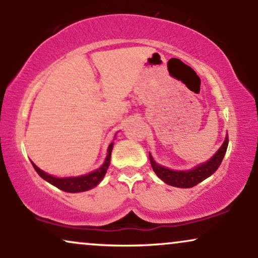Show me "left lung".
Returning a JSON list of instances; mask_svg holds the SVG:
<instances>
[{"instance_id":"8db88e82","label":"left lung","mask_w":258,"mask_h":258,"mask_svg":"<svg viewBox=\"0 0 258 258\" xmlns=\"http://www.w3.org/2000/svg\"><path fill=\"white\" fill-rule=\"evenodd\" d=\"M228 148V136L224 139V143L222 144V147L217 150V153L212 156L209 161L205 164L199 165L198 167L193 168L190 171H173L168 170V168L160 166L154 161L153 156L149 153V159L150 164L154 172L156 173V176L160 179L164 180L167 184L177 186V188H191V186L199 184L200 182H203L204 179H206L207 177H210L211 174H214L217 168L220 167L222 160L224 158V154L227 152Z\"/></svg>"}]
</instances>
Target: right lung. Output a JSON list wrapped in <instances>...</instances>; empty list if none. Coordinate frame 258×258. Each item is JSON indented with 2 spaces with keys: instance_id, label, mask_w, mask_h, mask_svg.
<instances>
[{
  "instance_id": "add662e5",
  "label": "right lung",
  "mask_w": 258,
  "mask_h": 258,
  "mask_svg": "<svg viewBox=\"0 0 258 258\" xmlns=\"http://www.w3.org/2000/svg\"><path fill=\"white\" fill-rule=\"evenodd\" d=\"M114 144H110L108 148V155L104 164L102 165V167H99L98 170L93 171V172L85 174V176L80 177H69V178H57V177H53L51 174L43 172L42 170H40L34 162H31L32 166H34L35 171L40 174L44 180H47L48 183H51L54 186H57L58 189L63 191H68V193H80V191H86L90 190V189L94 188L96 185L99 184L100 180L103 179V177L105 176L106 170H108L109 165H110V156H111V150Z\"/></svg>"
}]
</instances>
